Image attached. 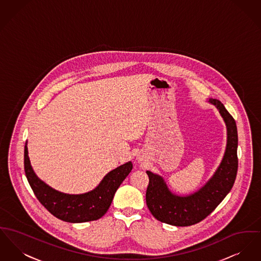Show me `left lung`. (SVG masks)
Here are the masks:
<instances>
[{"instance_id":"1","label":"left lung","mask_w":261,"mask_h":261,"mask_svg":"<svg viewBox=\"0 0 261 261\" xmlns=\"http://www.w3.org/2000/svg\"><path fill=\"white\" fill-rule=\"evenodd\" d=\"M208 102L217 108L227 128L224 156L211 178L197 191L188 195H178L169 189L163 176L150 170L146 171L149 175L146 192L147 206L156 220L171 226L187 227L204 220L227 196L236 180L237 124L220 100L209 98Z\"/></svg>"}]
</instances>
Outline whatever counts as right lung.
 I'll return each mask as SVG.
<instances>
[{"instance_id": "1", "label": "right lung", "mask_w": 261, "mask_h": 261, "mask_svg": "<svg viewBox=\"0 0 261 261\" xmlns=\"http://www.w3.org/2000/svg\"><path fill=\"white\" fill-rule=\"evenodd\" d=\"M132 168L131 162L123 164L109 171L91 191L68 194L52 188L35 174L29 156L28 142L24 146V171L36 198L51 214L69 223H85L101 218L108 212L116 190Z\"/></svg>"}]
</instances>
